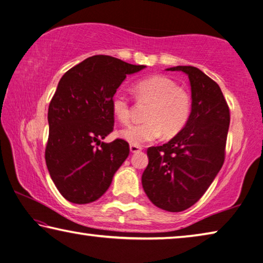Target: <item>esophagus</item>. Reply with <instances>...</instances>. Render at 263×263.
Instances as JSON below:
<instances>
[{
	"label": "esophagus",
	"instance_id": "esophagus-1",
	"mask_svg": "<svg viewBox=\"0 0 263 263\" xmlns=\"http://www.w3.org/2000/svg\"><path fill=\"white\" fill-rule=\"evenodd\" d=\"M130 151H131V153H138L141 151V147L138 145H130Z\"/></svg>",
	"mask_w": 263,
	"mask_h": 263
}]
</instances>
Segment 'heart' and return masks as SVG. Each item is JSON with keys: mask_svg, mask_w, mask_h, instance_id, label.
<instances>
[{"mask_svg": "<svg viewBox=\"0 0 263 263\" xmlns=\"http://www.w3.org/2000/svg\"><path fill=\"white\" fill-rule=\"evenodd\" d=\"M133 92L139 103L149 104L145 114V123L124 128L119 136L131 145H144L154 141L163 133L173 137L188 122L191 111V99L188 91L180 88L172 79L163 75L142 79L133 86ZM116 117L122 124L131 119V104L123 94H116L111 100Z\"/></svg>", "mask_w": 263, "mask_h": 263, "instance_id": "obj_1", "label": "heart"}]
</instances>
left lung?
<instances>
[{
  "label": "left lung",
  "mask_w": 263,
  "mask_h": 263,
  "mask_svg": "<svg viewBox=\"0 0 263 263\" xmlns=\"http://www.w3.org/2000/svg\"><path fill=\"white\" fill-rule=\"evenodd\" d=\"M167 70L188 75L190 117L167 144L147 149L141 183L155 206L180 212L202 197L224 163L230 109L219 86L201 69L176 66Z\"/></svg>",
  "instance_id": "8db88e82"
}]
</instances>
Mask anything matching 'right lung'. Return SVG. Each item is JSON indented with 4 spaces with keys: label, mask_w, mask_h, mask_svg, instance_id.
I'll list each match as a JSON object with an SVG mask.
<instances>
[{
    "label": "right lung",
    "mask_w": 263,
    "mask_h": 263,
    "mask_svg": "<svg viewBox=\"0 0 263 263\" xmlns=\"http://www.w3.org/2000/svg\"><path fill=\"white\" fill-rule=\"evenodd\" d=\"M145 67L94 55L60 79L48 105L45 160L52 181L67 201L87 204L99 199L128 157L125 140H101L114 130L111 100L117 88L126 75Z\"/></svg>",
    "instance_id": "add662e5"
}]
</instances>
